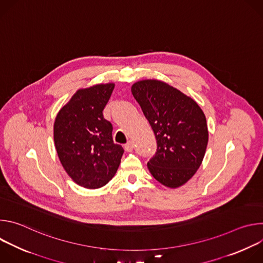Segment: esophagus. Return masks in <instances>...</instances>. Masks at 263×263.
<instances>
[{
    "mask_svg": "<svg viewBox=\"0 0 263 263\" xmlns=\"http://www.w3.org/2000/svg\"><path fill=\"white\" fill-rule=\"evenodd\" d=\"M133 147H134V142L133 141H129V142H127L125 144V149H126L127 152H131L132 149H133Z\"/></svg>",
    "mask_w": 263,
    "mask_h": 263,
    "instance_id": "1",
    "label": "esophagus"
}]
</instances>
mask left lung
Segmentation results:
<instances>
[{
    "mask_svg": "<svg viewBox=\"0 0 263 263\" xmlns=\"http://www.w3.org/2000/svg\"><path fill=\"white\" fill-rule=\"evenodd\" d=\"M131 91L157 140L147 168L158 182L177 189L203 161L208 143L204 112L191 97L159 80L138 81Z\"/></svg>",
    "mask_w": 263,
    "mask_h": 263,
    "instance_id": "obj_1",
    "label": "left lung"
}]
</instances>
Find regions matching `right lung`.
I'll return each instance as SVG.
<instances>
[{
	"label": "right lung",
	"mask_w": 263,
	"mask_h": 263,
	"mask_svg": "<svg viewBox=\"0 0 263 263\" xmlns=\"http://www.w3.org/2000/svg\"><path fill=\"white\" fill-rule=\"evenodd\" d=\"M114 83L76 91L55 119L54 142L59 160L78 185L96 190L116 175L124 148L112 139V125L103 117Z\"/></svg>",
	"instance_id": "obj_1"
}]
</instances>
